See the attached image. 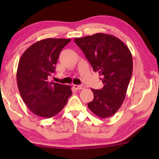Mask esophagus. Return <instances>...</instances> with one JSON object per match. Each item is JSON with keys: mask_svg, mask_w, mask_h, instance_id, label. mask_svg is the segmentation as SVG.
<instances>
[{"mask_svg": "<svg viewBox=\"0 0 159 159\" xmlns=\"http://www.w3.org/2000/svg\"><path fill=\"white\" fill-rule=\"evenodd\" d=\"M74 88L75 89V90H83V89H84V85H83V84H79V85H77V84H74Z\"/></svg>", "mask_w": 159, "mask_h": 159, "instance_id": "1", "label": "esophagus"}]
</instances>
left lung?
Here are the masks:
<instances>
[{"label": "left lung", "mask_w": 159, "mask_h": 159, "mask_svg": "<svg viewBox=\"0 0 159 159\" xmlns=\"http://www.w3.org/2000/svg\"><path fill=\"white\" fill-rule=\"evenodd\" d=\"M75 42L83 51L94 71L101 76L103 88L91 89L94 98L88 106L100 118L113 116L122 105L132 74V53L120 39L96 33Z\"/></svg>", "instance_id": "1"}]
</instances>
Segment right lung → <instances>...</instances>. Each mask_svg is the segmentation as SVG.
<instances>
[{"instance_id": "obj_1", "label": "right lung", "mask_w": 159, "mask_h": 159, "mask_svg": "<svg viewBox=\"0 0 159 159\" xmlns=\"http://www.w3.org/2000/svg\"><path fill=\"white\" fill-rule=\"evenodd\" d=\"M70 41L62 38L40 40L28 48L19 59L17 86L24 103L37 116H54L72 94L71 86L49 81L61 51Z\"/></svg>"}]
</instances>
